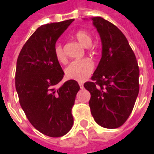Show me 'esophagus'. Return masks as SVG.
Returning <instances> with one entry per match:
<instances>
[{
    "mask_svg": "<svg viewBox=\"0 0 154 154\" xmlns=\"http://www.w3.org/2000/svg\"><path fill=\"white\" fill-rule=\"evenodd\" d=\"M79 87H80L81 89H83L84 87V85L82 83H79Z\"/></svg>",
    "mask_w": 154,
    "mask_h": 154,
    "instance_id": "34e87169",
    "label": "esophagus"
}]
</instances>
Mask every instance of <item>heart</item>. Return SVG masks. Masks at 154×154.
<instances>
[{
  "instance_id": "obj_1",
  "label": "heart",
  "mask_w": 154,
  "mask_h": 154,
  "mask_svg": "<svg viewBox=\"0 0 154 154\" xmlns=\"http://www.w3.org/2000/svg\"><path fill=\"white\" fill-rule=\"evenodd\" d=\"M75 37L77 41L83 47H90L92 39L91 35L85 30H80L76 33ZM54 55L59 63H64L66 62V56L64 54L62 45L59 43L55 44L54 46ZM94 65L92 62L89 59H80L75 60L69 63V65L65 69L66 77L69 79L83 82L90 76L93 71Z\"/></svg>"
}]
</instances>
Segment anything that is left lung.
<instances>
[{
  "label": "left lung",
  "mask_w": 154,
  "mask_h": 154,
  "mask_svg": "<svg viewBox=\"0 0 154 154\" xmlns=\"http://www.w3.org/2000/svg\"><path fill=\"white\" fill-rule=\"evenodd\" d=\"M102 45L101 58L84 87L89 91V106L95 121L104 128L121 126L131 114L139 91V68L122 32L101 17L91 18Z\"/></svg>",
  "instance_id": "left-lung-1"
}]
</instances>
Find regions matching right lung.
Instances as JSON below:
<instances>
[{"label":"right lung","instance_id":"add662e5","mask_svg":"<svg viewBox=\"0 0 154 154\" xmlns=\"http://www.w3.org/2000/svg\"><path fill=\"white\" fill-rule=\"evenodd\" d=\"M73 19L41 25L19 54L15 88L20 104L35 129L49 137L65 135L73 125L72 108L80 87L65 82L64 72L54 55L56 42Z\"/></svg>","mask_w":154,"mask_h":154}]
</instances>
